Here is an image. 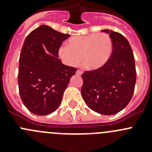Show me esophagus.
Returning a JSON list of instances; mask_svg holds the SVG:
<instances>
[{"mask_svg": "<svg viewBox=\"0 0 152 152\" xmlns=\"http://www.w3.org/2000/svg\"><path fill=\"white\" fill-rule=\"evenodd\" d=\"M82 74V71L80 70H77V71H76V75H79V76H80V75Z\"/></svg>", "mask_w": 152, "mask_h": 152, "instance_id": "34e87169", "label": "esophagus"}]
</instances>
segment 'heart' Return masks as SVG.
Here are the masks:
<instances>
[{
	"label": "heart",
	"instance_id": "1",
	"mask_svg": "<svg viewBox=\"0 0 152 152\" xmlns=\"http://www.w3.org/2000/svg\"><path fill=\"white\" fill-rule=\"evenodd\" d=\"M113 53L111 37L105 33H94L73 36L68 39L66 47L59 48L62 60L70 66H75L82 60L86 67L96 70L109 61Z\"/></svg>",
	"mask_w": 152,
	"mask_h": 152
}]
</instances>
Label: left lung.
Returning a JSON list of instances; mask_svg holds the SVG:
<instances>
[{
  "label": "left lung",
  "instance_id": "obj_1",
  "mask_svg": "<svg viewBox=\"0 0 152 152\" xmlns=\"http://www.w3.org/2000/svg\"><path fill=\"white\" fill-rule=\"evenodd\" d=\"M113 42V53L103 67L82 74V96L86 104L102 115H114L131 101L136 82L134 54L128 40L118 32L104 29Z\"/></svg>",
  "mask_w": 152,
  "mask_h": 152
}]
</instances>
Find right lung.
Wrapping results in <instances>:
<instances>
[{
	"mask_svg": "<svg viewBox=\"0 0 152 152\" xmlns=\"http://www.w3.org/2000/svg\"><path fill=\"white\" fill-rule=\"evenodd\" d=\"M70 36L42 25L24 41L20 55L18 87L23 103L34 114L46 115L54 112L77 70L58 59L59 48Z\"/></svg>",
	"mask_w": 152,
	"mask_h": 152,
	"instance_id": "right-lung-1",
	"label": "right lung"
}]
</instances>
